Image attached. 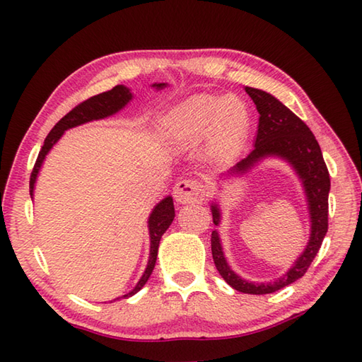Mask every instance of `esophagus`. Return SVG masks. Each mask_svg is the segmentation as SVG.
Listing matches in <instances>:
<instances>
[{
	"label": "esophagus",
	"mask_w": 362,
	"mask_h": 362,
	"mask_svg": "<svg viewBox=\"0 0 362 362\" xmlns=\"http://www.w3.org/2000/svg\"><path fill=\"white\" fill-rule=\"evenodd\" d=\"M205 187L199 180L185 179L175 183L174 199L179 204H199L205 199Z\"/></svg>",
	"instance_id": "esophagus-1"
}]
</instances>
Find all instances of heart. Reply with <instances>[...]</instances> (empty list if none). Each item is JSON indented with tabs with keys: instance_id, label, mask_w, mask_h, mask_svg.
I'll return each instance as SVG.
<instances>
[{
	"instance_id": "1",
	"label": "heart",
	"mask_w": 362,
	"mask_h": 362,
	"mask_svg": "<svg viewBox=\"0 0 362 362\" xmlns=\"http://www.w3.org/2000/svg\"><path fill=\"white\" fill-rule=\"evenodd\" d=\"M250 129V113L241 98L194 95L177 104L161 121V132L174 146H193L209 136V151L228 158L241 149Z\"/></svg>"
}]
</instances>
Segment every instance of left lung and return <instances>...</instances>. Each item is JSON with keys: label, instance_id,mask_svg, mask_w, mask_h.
Listing matches in <instances>:
<instances>
[{"label": "left lung", "instance_id": "obj_1", "mask_svg": "<svg viewBox=\"0 0 362 362\" xmlns=\"http://www.w3.org/2000/svg\"><path fill=\"white\" fill-rule=\"evenodd\" d=\"M245 91L255 103L259 113L255 148L247 157L238 161L228 174H245L252 169V166H255L258 161L266 157H280L286 160L302 180L311 218L308 245H306L302 255L297 258L294 266L272 283H253L236 275L224 258L218 232L213 230L211 253L222 279L233 289L244 292V294L261 296L271 294V292L279 291L302 279L311 266L313 259L316 258L328 230L329 174L316 136L297 115L292 113L279 99L263 90L245 87ZM211 213L214 226H219L221 211L216 204H211Z\"/></svg>", "mask_w": 362, "mask_h": 362}]
</instances>
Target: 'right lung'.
I'll use <instances>...</instances> for the list:
<instances>
[{
	"mask_svg": "<svg viewBox=\"0 0 362 362\" xmlns=\"http://www.w3.org/2000/svg\"><path fill=\"white\" fill-rule=\"evenodd\" d=\"M152 87L160 90V88L166 87V83H153ZM130 99H132V93H130V90L124 86H117L109 91H104V93H99L96 96L88 98L87 101L81 103L79 105H76L71 112H68L65 117L51 129L48 136L45 138V143L42 146L40 152H38V157H37V161L34 165L33 173H30V180H29L30 197L34 196V185H35L37 175H38V171H40L46 153H48L52 146L59 141V138L64 135L65 130L76 127V126H81V124H86V122H88V121L103 119V118L110 117V115L121 110L122 107H124L130 101ZM174 216H175V211H174V204H173L171 196L165 197L163 201L157 204L156 209L152 210L149 221H148L149 236H151V253H149L148 266H146V271L140 279V281L136 283V286L130 291L129 294L122 296V298L136 294V292L144 286L146 281L149 280V276L153 271V266H156V261H157L160 240L168 230V227L171 226V222L174 221ZM118 298H121V297H118ZM118 298H115V300H118Z\"/></svg>",
	"mask_w": 362,
	"mask_h": 362,
	"instance_id": "obj_1",
	"label": "right lung"
}]
</instances>
